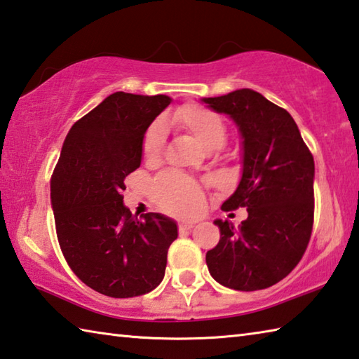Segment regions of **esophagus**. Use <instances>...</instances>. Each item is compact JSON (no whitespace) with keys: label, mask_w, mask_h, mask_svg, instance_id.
<instances>
[{"label":"esophagus","mask_w":359,"mask_h":359,"mask_svg":"<svg viewBox=\"0 0 359 359\" xmlns=\"http://www.w3.org/2000/svg\"><path fill=\"white\" fill-rule=\"evenodd\" d=\"M193 227H194V223H191V221H182V223L179 224V231L187 232V231H191Z\"/></svg>","instance_id":"34e87169"}]
</instances>
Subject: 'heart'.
<instances>
[{
  "label": "heart",
  "instance_id": "1",
  "mask_svg": "<svg viewBox=\"0 0 359 359\" xmlns=\"http://www.w3.org/2000/svg\"><path fill=\"white\" fill-rule=\"evenodd\" d=\"M163 126L180 128L191 135L204 151H218L226 142V126L221 117L199 105H185L179 108ZM163 149V132L158 126L147 130L142 141V157L147 161L158 160ZM154 196L165 210L175 215L196 213L202 196L199 187L193 180L180 174H161L154 182Z\"/></svg>",
  "mask_w": 359,
  "mask_h": 359
}]
</instances>
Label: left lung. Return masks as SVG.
<instances>
[{"instance_id":"8db88e82","label":"left lung","mask_w":359,"mask_h":359,"mask_svg":"<svg viewBox=\"0 0 359 359\" xmlns=\"http://www.w3.org/2000/svg\"><path fill=\"white\" fill-rule=\"evenodd\" d=\"M229 116L242 140V177L221 208H248L238 227L215 219L221 237L207 251L215 281L233 290H260L295 269L314 223V158L293 117L252 89L202 97Z\"/></svg>"}]
</instances>
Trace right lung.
<instances>
[{
    "label": "right lung",
    "mask_w": 359,
    "mask_h": 359,
    "mask_svg": "<svg viewBox=\"0 0 359 359\" xmlns=\"http://www.w3.org/2000/svg\"><path fill=\"white\" fill-rule=\"evenodd\" d=\"M172 102L168 95L114 93L76 121L51 175V208L67 264L81 281L113 298L154 290L165 278L177 223L142 219L123 204V180L138 169L147 128Z\"/></svg>",
    "instance_id": "right-lung-1"
}]
</instances>
